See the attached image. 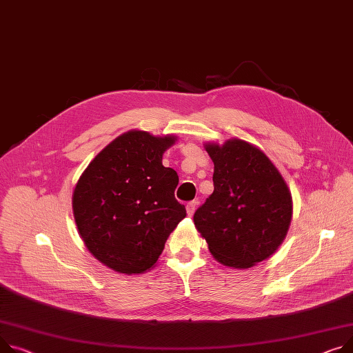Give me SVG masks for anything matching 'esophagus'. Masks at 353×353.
I'll return each mask as SVG.
<instances>
[{
    "label": "esophagus",
    "mask_w": 353,
    "mask_h": 353,
    "mask_svg": "<svg viewBox=\"0 0 353 353\" xmlns=\"http://www.w3.org/2000/svg\"><path fill=\"white\" fill-rule=\"evenodd\" d=\"M197 204H199V203H197L196 200H193V201H190V203H187V205H185L187 214H189V216H193V214H194V211H196Z\"/></svg>",
    "instance_id": "1"
}]
</instances>
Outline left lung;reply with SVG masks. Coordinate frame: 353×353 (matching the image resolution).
<instances>
[{
	"label": "left lung",
	"mask_w": 353,
	"mask_h": 353,
	"mask_svg": "<svg viewBox=\"0 0 353 353\" xmlns=\"http://www.w3.org/2000/svg\"><path fill=\"white\" fill-rule=\"evenodd\" d=\"M214 192L194 213V225L216 260L247 270L283 244L292 220V196L268 156L241 139L207 142Z\"/></svg>",
	"instance_id": "8db88e82"
}]
</instances>
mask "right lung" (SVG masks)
<instances>
[{"label": "right lung", "instance_id": "right-lung-1", "mask_svg": "<svg viewBox=\"0 0 353 353\" xmlns=\"http://www.w3.org/2000/svg\"><path fill=\"white\" fill-rule=\"evenodd\" d=\"M174 134L129 130L102 149L72 194L79 236L108 268L132 275L154 267L170 232L185 217L174 197L176 170L163 166Z\"/></svg>", "mask_w": 353, "mask_h": 353}]
</instances>
